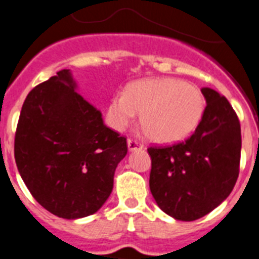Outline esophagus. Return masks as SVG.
Masks as SVG:
<instances>
[{
  "label": "esophagus",
  "instance_id": "1",
  "mask_svg": "<svg viewBox=\"0 0 259 259\" xmlns=\"http://www.w3.org/2000/svg\"><path fill=\"white\" fill-rule=\"evenodd\" d=\"M127 145H128V151L130 152H135V151H141V149H144V145L139 143L136 140H130L127 141Z\"/></svg>",
  "mask_w": 259,
  "mask_h": 259
}]
</instances>
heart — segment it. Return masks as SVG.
I'll use <instances>...</instances> for the list:
<instances>
[{"label":"heart","instance_id":"1","mask_svg":"<svg viewBox=\"0 0 259 259\" xmlns=\"http://www.w3.org/2000/svg\"><path fill=\"white\" fill-rule=\"evenodd\" d=\"M205 110L202 92L178 78H148L127 86L107 105L106 120L115 131H124L140 112L148 138L161 144L183 140L198 127Z\"/></svg>","mask_w":259,"mask_h":259}]
</instances>
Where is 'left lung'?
I'll return each mask as SVG.
<instances>
[{
	"label": "left lung",
	"instance_id": "8db88e82",
	"mask_svg": "<svg viewBox=\"0 0 259 259\" xmlns=\"http://www.w3.org/2000/svg\"><path fill=\"white\" fill-rule=\"evenodd\" d=\"M205 110L187 140L151 147L149 189L157 205L181 222L203 218L235 187L241 154V127L228 99L202 88Z\"/></svg>",
	"mask_w": 259,
	"mask_h": 259
}]
</instances>
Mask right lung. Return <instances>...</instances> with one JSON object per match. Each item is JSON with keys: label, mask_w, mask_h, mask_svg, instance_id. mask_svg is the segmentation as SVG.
I'll list each match as a JSON object with an SVG mask.
<instances>
[{"label": "right lung", "mask_w": 259, "mask_h": 259, "mask_svg": "<svg viewBox=\"0 0 259 259\" xmlns=\"http://www.w3.org/2000/svg\"><path fill=\"white\" fill-rule=\"evenodd\" d=\"M70 69L37 85L22 106L14 156L36 202L59 218L96 213L114 187L125 138L106 127L102 114L77 93Z\"/></svg>", "instance_id": "1"}]
</instances>
